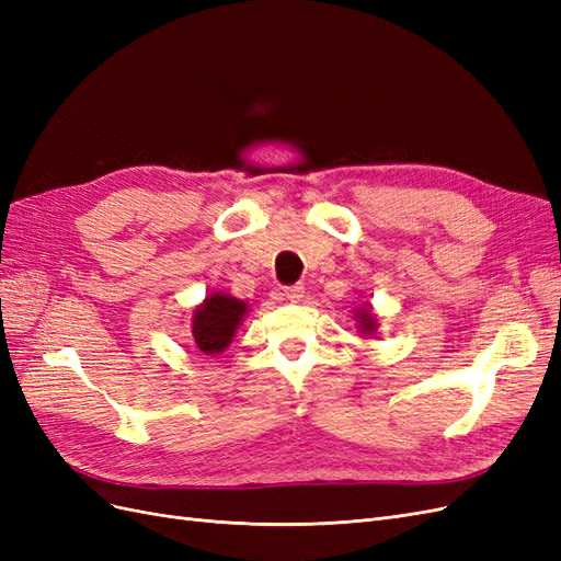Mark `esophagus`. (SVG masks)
Returning <instances> with one entry per match:
<instances>
[{
    "instance_id": "34e87169",
    "label": "esophagus",
    "mask_w": 561,
    "mask_h": 561,
    "mask_svg": "<svg viewBox=\"0 0 561 561\" xmlns=\"http://www.w3.org/2000/svg\"><path fill=\"white\" fill-rule=\"evenodd\" d=\"M283 297H285L287 301H299V299L304 297V285H301V283H297V285H287V287H283Z\"/></svg>"
}]
</instances>
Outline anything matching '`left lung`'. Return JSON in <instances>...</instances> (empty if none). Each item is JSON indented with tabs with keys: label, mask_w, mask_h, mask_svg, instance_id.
<instances>
[{
	"label": "left lung",
	"mask_w": 561,
	"mask_h": 561,
	"mask_svg": "<svg viewBox=\"0 0 561 561\" xmlns=\"http://www.w3.org/2000/svg\"><path fill=\"white\" fill-rule=\"evenodd\" d=\"M358 322H360V330H365V332H371V330L377 328L375 318H371V313H369L367 309H360V311H358Z\"/></svg>",
	"instance_id": "8db88e82"
}]
</instances>
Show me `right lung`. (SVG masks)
<instances>
[{
	"mask_svg": "<svg viewBox=\"0 0 561 561\" xmlns=\"http://www.w3.org/2000/svg\"><path fill=\"white\" fill-rule=\"evenodd\" d=\"M248 304L229 295H210L194 311V342L203 353H222L239 330Z\"/></svg>",
	"mask_w": 561,
	"mask_h": 561,
	"instance_id": "obj_1",
	"label": "right lung"
}]
</instances>
